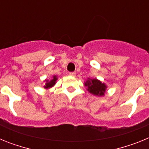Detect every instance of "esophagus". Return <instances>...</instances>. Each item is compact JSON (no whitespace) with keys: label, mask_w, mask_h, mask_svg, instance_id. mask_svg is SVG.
I'll return each instance as SVG.
<instances>
[{"label":"esophagus","mask_w":149,"mask_h":149,"mask_svg":"<svg viewBox=\"0 0 149 149\" xmlns=\"http://www.w3.org/2000/svg\"><path fill=\"white\" fill-rule=\"evenodd\" d=\"M69 75L72 76V77H75L76 73L75 72H70V73H69Z\"/></svg>","instance_id":"34e87169"}]
</instances>
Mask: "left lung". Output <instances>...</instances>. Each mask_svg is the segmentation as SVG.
<instances>
[{
	"label": "left lung",
	"instance_id": "left-lung-1",
	"mask_svg": "<svg viewBox=\"0 0 149 149\" xmlns=\"http://www.w3.org/2000/svg\"><path fill=\"white\" fill-rule=\"evenodd\" d=\"M84 86L86 87V90L95 96L102 97L104 96L106 89L107 88L104 83H102L98 79L88 78L84 82Z\"/></svg>",
	"mask_w": 149,
	"mask_h": 149
}]
</instances>
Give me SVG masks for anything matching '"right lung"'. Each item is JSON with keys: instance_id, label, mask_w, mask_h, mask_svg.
Wrapping results in <instances>:
<instances>
[{"instance_id": "right-lung-1", "label": "right lung", "mask_w": 149, "mask_h": 149, "mask_svg": "<svg viewBox=\"0 0 149 149\" xmlns=\"http://www.w3.org/2000/svg\"><path fill=\"white\" fill-rule=\"evenodd\" d=\"M58 80V77L56 75H53L52 77H51V80H45V86L44 88L46 89H50V88L53 87L54 86L55 84H56V81Z\"/></svg>"}]
</instances>
